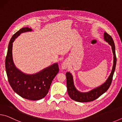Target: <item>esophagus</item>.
<instances>
[{
	"label": "esophagus",
	"instance_id": "esophagus-1",
	"mask_svg": "<svg viewBox=\"0 0 122 122\" xmlns=\"http://www.w3.org/2000/svg\"><path fill=\"white\" fill-rule=\"evenodd\" d=\"M67 63L66 62H63V63L62 64V68L63 69H66V68H67Z\"/></svg>",
	"mask_w": 122,
	"mask_h": 122
}]
</instances>
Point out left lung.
I'll list each match as a JSON object with an SVG mask.
<instances>
[{"instance_id": "8db88e82", "label": "left lung", "mask_w": 122, "mask_h": 122, "mask_svg": "<svg viewBox=\"0 0 122 122\" xmlns=\"http://www.w3.org/2000/svg\"><path fill=\"white\" fill-rule=\"evenodd\" d=\"M104 38L105 40L107 42H108V44L111 46L113 54V65L110 76H109L106 82L102 85L94 89H92L89 92H81L76 90L75 86H74L73 78L71 74L69 72L66 73L68 93L72 100L78 102H90V101H93L96 100L100 96L104 94L105 92H106L110 87L112 81L113 75L114 74L116 65L117 59L115 53V46L112 37L107 32H104Z\"/></svg>"}]
</instances>
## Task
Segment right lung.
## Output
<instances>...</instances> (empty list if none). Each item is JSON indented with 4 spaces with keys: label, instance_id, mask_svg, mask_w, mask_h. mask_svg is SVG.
<instances>
[{
    "label": "right lung",
    "instance_id": "add662e5",
    "mask_svg": "<svg viewBox=\"0 0 122 122\" xmlns=\"http://www.w3.org/2000/svg\"><path fill=\"white\" fill-rule=\"evenodd\" d=\"M30 28L24 27L16 32L10 40L5 59V68L8 81L14 92L22 97L36 101L48 94L51 82L59 71L57 63L34 75H27L18 70L12 58V46L15 39L21 33L31 31Z\"/></svg>",
    "mask_w": 122,
    "mask_h": 122
}]
</instances>
